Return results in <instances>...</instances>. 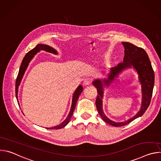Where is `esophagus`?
Here are the masks:
<instances>
[{
	"label": "esophagus",
	"instance_id": "34e87169",
	"mask_svg": "<svg viewBox=\"0 0 161 161\" xmlns=\"http://www.w3.org/2000/svg\"><path fill=\"white\" fill-rule=\"evenodd\" d=\"M91 79L89 78H86L83 80V85H89L91 83Z\"/></svg>",
	"mask_w": 161,
	"mask_h": 161
}]
</instances>
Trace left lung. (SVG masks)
Masks as SVG:
<instances>
[{
  "label": "left lung",
  "mask_w": 161,
  "mask_h": 161,
  "mask_svg": "<svg viewBox=\"0 0 161 161\" xmlns=\"http://www.w3.org/2000/svg\"><path fill=\"white\" fill-rule=\"evenodd\" d=\"M122 43L125 48L123 62L111 69L108 78L104 80L97 79L92 82L93 85L97 88V91L96 105L98 113L105 122L114 127L125 125L143 115L150 105L154 86V72L147 52L144 49L137 47L130 42H123ZM132 67L135 68L139 74V80L142 84V101L141 110L135 116L127 121L122 123L112 121L105 116L102 109L103 85L109 86L124 70Z\"/></svg>",
  "instance_id": "obj_1"
}]
</instances>
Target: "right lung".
I'll use <instances>...</instances> for the list:
<instances>
[{"instance_id":"right-lung-1","label":"right lung","mask_w":161,"mask_h":161,"mask_svg":"<svg viewBox=\"0 0 161 161\" xmlns=\"http://www.w3.org/2000/svg\"><path fill=\"white\" fill-rule=\"evenodd\" d=\"M40 50H44L47 52H50V53H52L53 54L57 55V52L53 48H52L51 47L48 45H46V44H37L36 47L31 50V51H29L25 56V57L22 60L20 68H19V73L16 80V89H15V92H16V99H18V86L20 84V82L21 81V79L24 75V73L27 69V68L29 65V62H31V60H32V58L34 57V56L37 53L39 52ZM83 91V86L81 85H79L78 87L76 88V90H75V93L73 94V100H72V105H71V108L70 109V112L69 113L68 116L67 117V119L60 124H59L58 125L51 127V128H46L47 129H62L63 127H64L69 122V120L71 119V118L73 116V114L74 112V110L75 109L76 107V104L77 103V101L79 98L80 95L81 94V93Z\"/></svg>"}]
</instances>
